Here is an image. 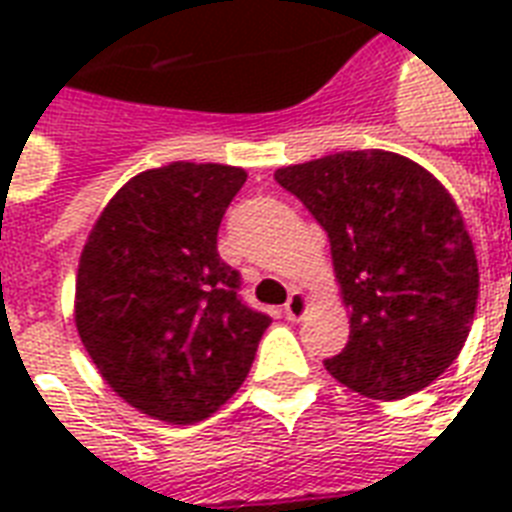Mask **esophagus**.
I'll use <instances>...</instances> for the list:
<instances>
[{
	"label": "esophagus",
	"instance_id": "obj_1",
	"mask_svg": "<svg viewBox=\"0 0 512 512\" xmlns=\"http://www.w3.org/2000/svg\"><path fill=\"white\" fill-rule=\"evenodd\" d=\"M305 311H308V297H305V292L295 289V292L289 295L287 305H284V313H287V319L300 321L305 316Z\"/></svg>",
	"mask_w": 512,
	"mask_h": 512
}]
</instances>
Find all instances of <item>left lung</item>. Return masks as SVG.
Here are the masks:
<instances>
[{
	"label": "left lung",
	"mask_w": 512,
	"mask_h": 512,
	"mask_svg": "<svg viewBox=\"0 0 512 512\" xmlns=\"http://www.w3.org/2000/svg\"><path fill=\"white\" fill-rule=\"evenodd\" d=\"M327 231L348 345L324 366L361 396L428 388L468 340L478 263L462 215L428 170L390 151H342L276 170Z\"/></svg>",
	"instance_id": "8db88e82"
}]
</instances>
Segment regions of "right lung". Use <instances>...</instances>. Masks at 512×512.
Returning <instances> with one entry per match:
<instances>
[{
    "label": "right lung",
    "instance_id": "right-lung-1",
    "mask_svg": "<svg viewBox=\"0 0 512 512\" xmlns=\"http://www.w3.org/2000/svg\"><path fill=\"white\" fill-rule=\"evenodd\" d=\"M247 172L172 162L119 188L84 244L76 329L92 364L148 417L191 425L241 388L271 316L241 300L217 228Z\"/></svg>",
    "mask_w": 512,
    "mask_h": 512
}]
</instances>
